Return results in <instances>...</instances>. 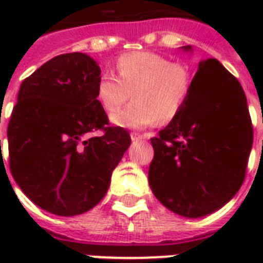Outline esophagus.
I'll use <instances>...</instances> for the list:
<instances>
[{
	"label": "esophagus",
	"mask_w": 263,
	"mask_h": 263,
	"mask_svg": "<svg viewBox=\"0 0 263 263\" xmlns=\"http://www.w3.org/2000/svg\"><path fill=\"white\" fill-rule=\"evenodd\" d=\"M131 139H132V142H142L143 139H145V137H142V135H138V134H131Z\"/></svg>",
	"instance_id": "esophagus-1"
}]
</instances>
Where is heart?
Returning a JSON list of instances; mask_svg holds the SVG:
<instances>
[{
  "mask_svg": "<svg viewBox=\"0 0 263 263\" xmlns=\"http://www.w3.org/2000/svg\"><path fill=\"white\" fill-rule=\"evenodd\" d=\"M118 77L104 71L98 77L96 96L107 112L128 107L111 115V122L121 128L142 129L158 120L169 122L180 114L192 91V74L186 65L154 52L121 54L115 62Z\"/></svg>",
  "mask_w": 263,
  "mask_h": 263,
  "instance_id": "obj_1",
  "label": "heart"
}]
</instances>
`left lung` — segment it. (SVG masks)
<instances>
[{
    "label": "left lung",
    "instance_id": "1",
    "mask_svg": "<svg viewBox=\"0 0 263 263\" xmlns=\"http://www.w3.org/2000/svg\"><path fill=\"white\" fill-rule=\"evenodd\" d=\"M192 52V46H183ZM254 134L239 81L217 59L201 60L180 114L152 138L149 186L173 213H214L242 186Z\"/></svg>",
    "mask_w": 263,
    "mask_h": 263
}]
</instances>
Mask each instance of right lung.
Here are the masks:
<instances>
[{"label":"right lung","instance_id":"1","mask_svg":"<svg viewBox=\"0 0 263 263\" xmlns=\"http://www.w3.org/2000/svg\"><path fill=\"white\" fill-rule=\"evenodd\" d=\"M100 76L96 60L74 52L50 59L21 84L7 129L9 169L28 198L52 214L97 205L131 145L126 129L107 126L96 96ZM96 130L104 134L86 137Z\"/></svg>","mask_w":263,"mask_h":263}]
</instances>
